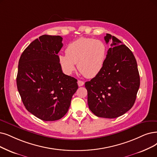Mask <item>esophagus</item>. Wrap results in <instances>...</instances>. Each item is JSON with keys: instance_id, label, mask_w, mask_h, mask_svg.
I'll return each mask as SVG.
<instances>
[{"instance_id": "1", "label": "esophagus", "mask_w": 157, "mask_h": 157, "mask_svg": "<svg viewBox=\"0 0 157 157\" xmlns=\"http://www.w3.org/2000/svg\"><path fill=\"white\" fill-rule=\"evenodd\" d=\"M77 83H78V86H82L84 84V82H83V81H82V80H78Z\"/></svg>"}]
</instances>
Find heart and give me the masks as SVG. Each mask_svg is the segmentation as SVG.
Segmentation results:
<instances>
[{
	"instance_id": "b5f03b06",
	"label": "heart",
	"mask_w": 157,
	"mask_h": 157,
	"mask_svg": "<svg viewBox=\"0 0 157 157\" xmlns=\"http://www.w3.org/2000/svg\"><path fill=\"white\" fill-rule=\"evenodd\" d=\"M66 55L59 54L58 61L62 70L71 75L77 64L78 71L87 78H93L101 71L107 56V47L99 40L80 38L69 44Z\"/></svg>"
}]
</instances>
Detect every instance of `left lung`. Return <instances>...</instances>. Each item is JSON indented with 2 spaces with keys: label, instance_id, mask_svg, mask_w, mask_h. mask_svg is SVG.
Returning a JSON list of instances; mask_svg holds the SVG:
<instances>
[{
  "label": "left lung",
  "instance_id": "8db88e82",
  "mask_svg": "<svg viewBox=\"0 0 157 157\" xmlns=\"http://www.w3.org/2000/svg\"><path fill=\"white\" fill-rule=\"evenodd\" d=\"M104 40L111 43L104 66L97 76L86 82L85 87L87 104L93 113L114 118L133 107L140 87V76L132 52L110 34H106Z\"/></svg>",
  "mask_w": 157,
  "mask_h": 157
}]
</instances>
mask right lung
Masks as SVG:
<instances>
[{
  "mask_svg": "<svg viewBox=\"0 0 157 157\" xmlns=\"http://www.w3.org/2000/svg\"><path fill=\"white\" fill-rule=\"evenodd\" d=\"M62 41L59 35H42L24 49L18 61L17 86L22 101L44 121L63 117L78 89L77 80L65 75L59 63Z\"/></svg>",
  "mask_w": 157,
  "mask_h": 157,
  "instance_id": "1",
  "label": "right lung"
}]
</instances>
